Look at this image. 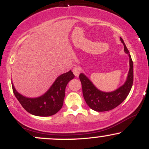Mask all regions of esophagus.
Instances as JSON below:
<instances>
[{
  "instance_id": "1",
  "label": "esophagus",
  "mask_w": 149,
  "mask_h": 149,
  "mask_svg": "<svg viewBox=\"0 0 149 149\" xmlns=\"http://www.w3.org/2000/svg\"><path fill=\"white\" fill-rule=\"evenodd\" d=\"M80 71H81V69L80 67H78V66H76V67L73 68V73L76 77H78Z\"/></svg>"
}]
</instances>
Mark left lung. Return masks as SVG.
Instances as JSON below:
<instances>
[{"instance_id": "1", "label": "left lung", "mask_w": 149, "mask_h": 149, "mask_svg": "<svg viewBox=\"0 0 149 149\" xmlns=\"http://www.w3.org/2000/svg\"><path fill=\"white\" fill-rule=\"evenodd\" d=\"M120 41L124 45V51L130 58V70L126 81L122 86L113 92L101 91L95 86L84 73H80L79 78L83 88V95L85 102L90 109L96 111H107L120 105L129 95L133 84V62L125 44L122 38Z\"/></svg>"}]
</instances>
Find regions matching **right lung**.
Masks as SVG:
<instances>
[{
    "label": "right lung",
    "instance_id": "add662e5",
    "mask_svg": "<svg viewBox=\"0 0 149 149\" xmlns=\"http://www.w3.org/2000/svg\"><path fill=\"white\" fill-rule=\"evenodd\" d=\"M75 76L71 71L58 76L49 90L40 97L29 98L23 96L17 91L12 83L15 96L24 109L32 115L50 116L57 113L61 109L65 97V89L68 83Z\"/></svg>",
    "mask_w": 149,
    "mask_h": 149
}]
</instances>
